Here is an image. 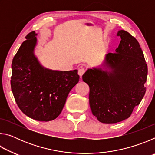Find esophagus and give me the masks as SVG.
I'll use <instances>...</instances> for the list:
<instances>
[{
	"mask_svg": "<svg viewBox=\"0 0 155 155\" xmlns=\"http://www.w3.org/2000/svg\"><path fill=\"white\" fill-rule=\"evenodd\" d=\"M85 69H84V68H80L79 69H78V75L80 76V77H81V76H82L84 73H85Z\"/></svg>",
	"mask_w": 155,
	"mask_h": 155,
	"instance_id": "34e87169",
	"label": "esophagus"
}]
</instances>
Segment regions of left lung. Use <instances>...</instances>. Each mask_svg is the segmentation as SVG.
Here are the masks:
<instances>
[{"label": "left lung", "instance_id": "obj_1", "mask_svg": "<svg viewBox=\"0 0 155 155\" xmlns=\"http://www.w3.org/2000/svg\"><path fill=\"white\" fill-rule=\"evenodd\" d=\"M121 38L114 53L89 68L82 78L90 87V106L99 122L114 124L128 118L146 93L148 67L137 40L120 30Z\"/></svg>", "mask_w": 155, "mask_h": 155}]
</instances>
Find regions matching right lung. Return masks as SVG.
I'll return each instance as SVG.
<instances>
[{
  "label": "right lung",
  "mask_w": 155,
  "mask_h": 155,
  "mask_svg": "<svg viewBox=\"0 0 155 155\" xmlns=\"http://www.w3.org/2000/svg\"><path fill=\"white\" fill-rule=\"evenodd\" d=\"M37 35L35 31L28 33L13 59L11 87L18 107L26 115L48 122L61 114L80 77L77 70L60 71L43 66L35 54Z\"/></svg>",
  "instance_id": "add662e5"
}]
</instances>
